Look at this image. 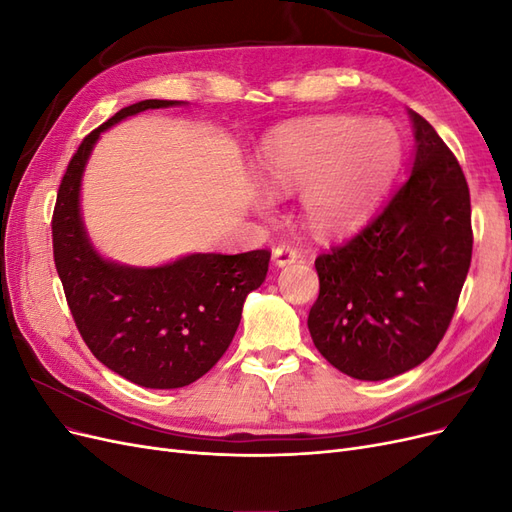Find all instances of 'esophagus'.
I'll list each match as a JSON object with an SVG mask.
<instances>
[{
    "mask_svg": "<svg viewBox=\"0 0 512 512\" xmlns=\"http://www.w3.org/2000/svg\"><path fill=\"white\" fill-rule=\"evenodd\" d=\"M299 260V252L290 245H277L273 250V262L277 267H288Z\"/></svg>",
    "mask_w": 512,
    "mask_h": 512,
    "instance_id": "obj_1",
    "label": "esophagus"
}]
</instances>
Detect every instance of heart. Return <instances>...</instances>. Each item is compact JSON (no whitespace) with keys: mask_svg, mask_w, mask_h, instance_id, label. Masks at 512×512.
Returning <instances> with one entry per match:
<instances>
[{"mask_svg":"<svg viewBox=\"0 0 512 512\" xmlns=\"http://www.w3.org/2000/svg\"><path fill=\"white\" fill-rule=\"evenodd\" d=\"M391 123L352 115H320L292 123L262 147L256 173L269 194L299 190L303 222L320 235L361 224L399 164ZM267 211L269 198L256 200Z\"/></svg>","mask_w":512,"mask_h":512,"instance_id":"heart-1","label":"heart"}]
</instances>
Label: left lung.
<instances>
[{"label": "left lung", "mask_w": 512, "mask_h": 512, "mask_svg": "<svg viewBox=\"0 0 512 512\" xmlns=\"http://www.w3.org/2000/svg\"><path fill=\"white\" fill-rule=\"evenodd\" d=\"M410 119V177L350 241L316 258L320 294L307 327L324 359L356 380L429 359L472 260L468 181L431 123L414 111Z\"/></svg>", "instance_id": "obj_1"}]
</instances>
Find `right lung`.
Listing matches in <instances>:
<instances>
[{"mask_svg":"<svg viewBox=\"0 0 512 512\" xmlns=\"http://www.w3.org/2000/svg\"><path fill=\"white\" fill-rule=\"evenodd\" d=\"M121 108L83 138L61 179L53 211V256L81 337L96 359L145 389H181L222 359L241 322L245 297L265 282L271 252L190 254L162 267L102 258L81 218V179L104 130L147 108Z\"/></svg>","mask_w":512,"mask_h":512,"instance_id":"right-lung-1","label":"right lung"}]
</instances>
